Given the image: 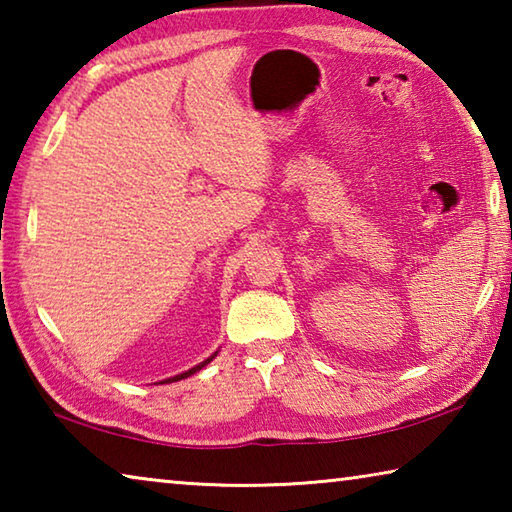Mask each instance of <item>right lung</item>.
Listing matches in <instances>:
<instances>
[{
  "mask_svg": "<svg viewBox=\"0 0 512 512\" xmlns=\"http://www.w3.org/2000/svg\"><path fill=\"white\" fill-rule=\"evenodd\" d=\"M214 357H216V352L212 354L210 359H205L203 363H198V366H194L192 370H187V372H183V375H176V377H171V379H164V381H160V384H171V381H178V379H185V377H189V375H194V372H198L203 366H207V363H210Z\"/></svg>",
  "mask_w": 512,
  "mask_h": 512,
  "instance_id": "add662e5",
  "label": "right lung"
}]
</instances>
